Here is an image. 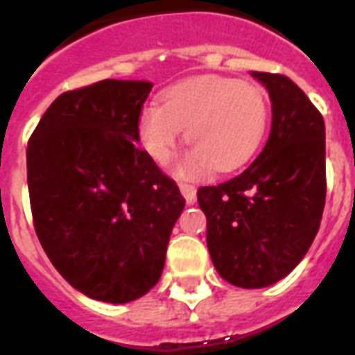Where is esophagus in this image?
<instances>
[{
  "label": "esophagus",
  "instance_id": "1",
  "mask_svg": "<svg viewBox=\"0 0 355 355\" xmlns=\"http://www.w3.org/2000/svg\"><path fill=\"white\" fill-rule=\"evenodd\" d=\"M178 188H180V192L184 196L186 203H190V205L196 203V200H198V190H196V186L188 184V182H180Z\"/></svg>",
  "mask_w": 355,
  "mask_h": 355
}]
</instances>
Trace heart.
I'll return each instance as SVG.
<instances>
[{"label":"heart","instance_id":"heart-1","mask_svg":"<svg viewBox=\"0 0 355 355\" xmlns=\"http://www.w3.org/2000/svg\"><path fill=\"white\" fill-rule=\"evenodd\" d=\"M270 123V102L254 83L205 76L180 81L163 91L157 104L139 116V139L148 155L167 163L180 129L192 148L177 163L182 177H201L209 169H241L259 152Z\"/></svg>","mask_w":355,"mask_h":355}]
</instances>
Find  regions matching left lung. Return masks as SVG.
<instances>
[{
    "instance_id": "8db88e82",
    "label": "left lung",
    "mask_w": 355,
    "mask_h": 355,
    "mask_svg": "<svg viewBox=\"0 0 355 355\" xmlns=\"http://www.w3.org/2000/svg\"><path fill=\"white\" fill-rule=\"evenodd\" d=\"M272 101L266 146L243 173L201 186L207 247L236 287L274 285L304 259L325 207V123L304 91L282 73L253 72Z\"/></svg>"
}]
</instances>
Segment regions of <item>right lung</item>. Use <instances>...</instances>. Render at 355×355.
Here are the masks:
<instances>
[{"label":"right lung","instance_id":"1","mask_svg":"<svg viewBox=\"0 0 355 355\" xmlns=\"http://www.w3.org/2000/svg\"><path fill=\"white\" fill-rule=\"evenodd\" d=\"M148 81H96L57 96L28 140L37 239L83 295L123 304L159 282L184 209L177 182L139 148Z\"/></svg>","mask_w":355,"mask_h":355}]
</instances>
